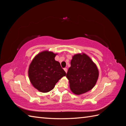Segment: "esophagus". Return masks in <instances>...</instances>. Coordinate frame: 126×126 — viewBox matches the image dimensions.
Masks as SVG:
<instances>
[{
	"label": "esophagus",
	"instance_id": "1",
	"mask_svg": "<svg viewBox=\"0 0 126 126\" xmlns=\"http://www.w3.org/2000/svg\"><path fill=\"white\" fill-rule=\"evenodd\" d=\"M64 70L65 71V73H67V68H64Z\"/></svg>",
	"mask_w": 126,
	"mask_h": 126
}]
</instances>
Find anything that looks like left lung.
I'll return each instance as SVG.
<instances>
[{
    "label": "left lung",
    "instance_id": "1",
    "mask_svg": "<svg viewBox=\"0 0 126 126\" xmlns=\"http://www.w3.org/2000/svg\"><path fill=\"white\" fill-rule=\"evenodd\" d=\"M71 66L66 74L71 92L81 95L92 89L98 77V70L95 64L85 53L75 55Z\"/></svg>",
    "mask_w": 126,
    "mask_h": 126
}]
</instances>
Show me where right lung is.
Segmentation results:
<instances>
[{"instance_id": "obj_1", "label": "right lung", "mask_w": 126, "mask_h": 126, "mask_svg": "<svg viewBox=\"0 0 126 126\" xmlns=\"http://www.w3.org/2000/svg\"><path fill=\"white\" fill-rule=\"evenodd\" d=\"M56 55L44 51L34 57L29 66V79L33 86L39 92H50L59 79L66 75L60 63L55 60Z\"/></svg>"}]
</instances>
